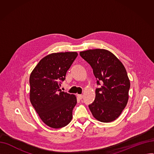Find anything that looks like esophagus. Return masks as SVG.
<instances>
[{
    "label": "esophagus",
    "mask_w": 154,
    "mask_h": 154,
    "mask_svg": "<svg viewBox=\"0 0 154 154\" xmlns=\"http://www.w3.org/2000/svg\"><path fill=\"white\" fill-rule=\"evenodd\" d=\"M77 97H78V98H79L80 100L82 99V98H83V95H80V94H79V95H77Z\"/></svg>",
    "instance_id": "obj_1"
}]
</instances>
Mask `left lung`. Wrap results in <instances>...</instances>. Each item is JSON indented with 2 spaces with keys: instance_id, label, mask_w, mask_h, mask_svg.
<instances>
[{
  "instance_id": "8db88e82",
  "label": "left lung",
  "mask_w": 154,
  "mask_h": 154,
  "mask_svg": "<svg viewBox=\"0 0 154 154\" xmlns=\"http://www.w3.org/2000/svg\"><path fill=\"white\" fill-rule=\"evenodd\" d=\"M91 65L97 84L95 98L88 106L95 119L110 122L117 119L128 100L131 83L124 65L109 51L100 48L80 52Z\"/></svg>"
}]
</instances>
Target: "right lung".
Segmentation results:
<instances>
[{"label":"right lung","mask_w":154,"mask_h":154,"mask_svg":"<svg viewBox=\"0 0 154 154\" xmlns=\"http://www.w3.org/2000/svg\"><path fill=\"white\" fill-rule=\"evenodd\" d=\"M77 55L75 52L48 55L30 75V102L43 122L51 128L63 127L72 119L76 97L62 92L60 87Z\"/></svg>","instance_id":"add662e5"}]
</instances>
